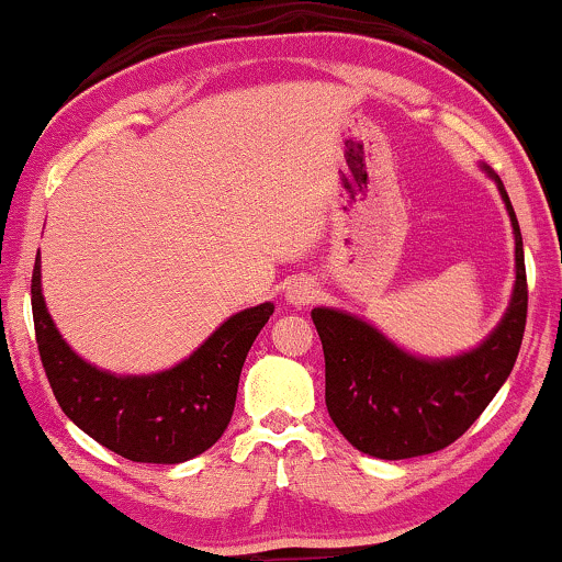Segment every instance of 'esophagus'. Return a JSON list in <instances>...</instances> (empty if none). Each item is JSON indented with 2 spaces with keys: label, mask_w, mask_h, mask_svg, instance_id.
Here are the masks:
<instances>
[{
  "label": "esophagus",
  "mask_w": 562,
  "mask_h": 562,
  "mask_svg": "<svg viewBox=\"0 0 562 562\" xmlns=\"http://www.w3.org/2000/svg\"><path fill=\"white\" fill-rule=\"evenodd\" d=\"M318 296V286H315L313 279H294L286 286V302L294 307H305Z\"/></svg>",
  "instance_id": "1"
}]
</instances>
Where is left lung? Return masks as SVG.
<instances>
[{"label":"left lung","mask_w":562,"mask_h":562,"mask_svg":"<svg viewBox=\"0 0 562 562\" xmlns=\"http://www.w3.org/2000/svg\"><path fill=\"white\" fill-rule=\"evenodd\" d=\"M481 170L497 183L510 215L516 283L503 321L479 347L454 358H418L358 315L313 310L326 358L328 415L355 450L381 460L445 450L486 411L516 366L529 307L524 239L499 176L484 162Z\"/></svg>","instance_id":"left-lung-1"}]
</instances>
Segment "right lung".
<instances>
[{
	"label": "right lung",
	"instance_id": "add662e5",
	"mask_svg": "<svg viewBox=\"0 0 562 562\" xmlns=\"http://www.w3.org/2000/svg\"><path fill=\"white\" fill-rule=\"evenodd\" d=\"M36 345L63 413L91 439L134 463H187L215 445L236 405L249 347L273 302L231 315L187 360L160 373L99 371L57 331L42 294V260L31 279Z\"/></svg>",
	"mask_w": 562,
	"mask_h": 562
}]
</instances>
